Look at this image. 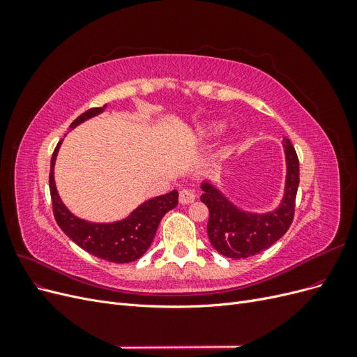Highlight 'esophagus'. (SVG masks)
Masks as SVG:
<instances>
[{
	"label": "esophagus",
	"instance_id": "esophagus-1",
	"mask_svg": "<svg viewBox=\"0 0 357 357\" xmlns=\"http://www.w3.org/2000/svg\"><path fill=\"white\" fill-rule=\"evenodd\" d=\"M178 201L183 205L193 202V201H195V192L190 190V189H181L180 193H178Z\"/></svg>",
	"mask_w": 357,
	"mask_h": 357
}]
</instances>
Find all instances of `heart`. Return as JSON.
Here are the masks:
<instances>
[{
  "mask_svg": "<svg viewBox=\"0 0 357 357\" xmlns=\"http://www.w3.org/2000/svg\"><path fill=\"white\" fill-rule=\"evenodd\" d=\"M223 128H225V123L220 121H213V122L199 125L195 129V132H193V139H195L197 143H202V142H205V139L218 135Z\"/></svg>",
  "mask_w": 357,
  "mask_h": 357,
  "instance_id": "1",
  "label": "heart"
}]
</instances>
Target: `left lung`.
Wrapping results in <instances>:
<instances>
[{
	"instance_id": "1",
	"label": "left lung",
	"mask_w": 357,
	"mask_h": 357,
	"mask_svg": "<svg viewBox=\"0 0 357 357\" xmlns=\"http://www.w3.org/2000/svg\"><path fill=\"white\" fill-rule=\"evenodd\" d=\"M286 155V183L283 199L275 210L252 213L236 207L208 180L202 181L201 201L210 219L207 234L211 245L231 259H245L266 250L287 232L294 220L299 186V160L289 138H283Z\"/></svg>"
}]
</instances>
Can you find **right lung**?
Returning a JSON list of instances; mask_svg holds the SVG:
<instances>
[{"instance_id":"obj_1","label":"right lung","mask_w":357,"mask_h":357,"mask_svg":"<svg viewBox=\"0 0 357 357\" xmlns=\"http://www.w3.org/2000/svg\"><path fill=\"white\" fill-rule=\"evenodd\" d=\"M105 107L107 105L95 107V109L84 112L70 125V129H74L93 116H98L104 112ZM61 144L62 139L52 155L49 176L53 214H55L59 228L63 231V234L70 236V240L82 247L83 250L104 259V261L114 264H129L137 261V259L147 252V248L152 244L159 222L164 218L165 213L177 207L178 192L172 190L165 193V195L149 199L137 207L126 219L113 223H92L77 218V215H74L63 205L56 190L53 172H55V160Z\"/></svg>"}]
</instances>
